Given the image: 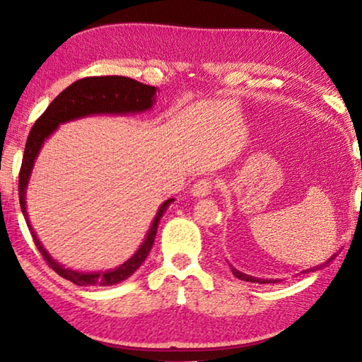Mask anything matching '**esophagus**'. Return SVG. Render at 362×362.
<instances>
[{"label": "esophagus", "instance_id": "34e87169", "mask_svg": "<svg viewBox=\"0 0 362 362\" xmlns=\"http://www.w3.org/2000/svg\"><path fill=\"white\" fill-rule=\"evenodd\" d=\"M214 188V182L211 179H201L193 185L192 188V194L194 198H203V196H207Z\"/></svg>", "mask_w": 362, "mask_h": 362}]
</instances>
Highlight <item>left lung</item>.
Listing matches in <instances>:
<instances>
[{
	"instance_id": "8db88e82",
	"label": "left lung",
	"mask_w": 362,
	"mask_h": 362,
	"mask_svg": "<svg viewBox=\"0 0 362 362\" xmlns=\"http://www.w3.org/2000/svg\"><path fill=\"white\" fill-rule=\"evenodd\" d=\"M335 259V255L334 257H330V259L327 260V262H324L322 265H320V268L321 267H327V263H330ZM315 269V268H313ZM231 273L235 274V276L238 278V279H241V281H247V283H259V284H274V283H278V279H260V278H254V276H249V274H246V273H241V272H238L236 268H233L231 267ZM306 273V272H305Z\"/></svg>"
}]
</instances>
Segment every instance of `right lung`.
<instances>
[{
    "mask_svg": "<svg viewBox=\"0 0 362 362\" xmlns=\"http://www.w3.org/2000/svg\"><path fill=\"white\" fill-rule=\"evenodd\" d=\"M155 86L142 84L136 81V79L126 78V76H90L78 79L69 88L62 90L56 99L51 102V105L46 108L32 127L28 134L25 151H23L22 168L19 174V199H21V209L25 222L28 225V230L32 233L35 246L38 247L41 255L59 276L71 281L76 286H113L122 283L139 269V267L145 262L148 257L150 250L155 243V236L158 231V223L168 207L174 203V198L159 206L153 223L150 226L148 233H146L145 241L142 246L137 249L129 260H126L122 265L115 269H108V272H95V273H86V272H76V269H70L60 265L59 262L52 259L47 254V250L42 247L38 236L35 235L30 223L28 212H27V203H25V193L28 187L30 175H32V169L35 166V159L38 156L45 140L51 136V134L57 129L59 124L66 121H73L83 116L90 115H127V113H142L150 110L155 103Z\"/></svg>",
    "mask_w": 362,
    "mask_h": 362,
    "instance_id": "right-lung-1",
    "label": "right lung"
}]
</instances>
